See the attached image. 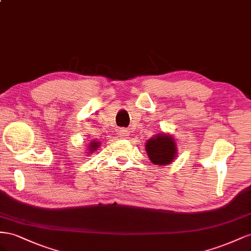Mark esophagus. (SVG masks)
Instances as JSON below:
<instances>
[{
    "instance_id": "esophagus-1",
    "label": "esophagus",
    "mask_w": 251,
    "mask_h": 251,
    "mask_svg": "<svg viewBox=\"0 0 251 251\" xmlns=\"http://www.w3.org/2000/svg\"><path fill=\"white\" fill-rule=\"evenodd\" d=\"M120 134H121L122 138H127L128 134H129V132H128L127 129H121L120 130Z\"/></svg>"
}]
</instances>
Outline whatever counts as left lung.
Here are the masks:
<instances>
[{"label":"left lung","instance_id":"1","mask_svg":"<svg viewBox=\"0 0 251 251\" xmlns=\"http://www.w3.org/2000/svg\"><path fill=\"white\" fill-rule=\"evenodd\" d=\"M145 149L149 160L155 165H167L176 156V143L173 135L167 133H159L149 139Z\"/></svg>","mask_w":251,"mask_h":251}]
</instances>
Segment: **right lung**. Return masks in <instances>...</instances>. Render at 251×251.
I'll return each mask as SVG.
<instances>
[{"label": "right lung", "mask_w": 251, "mask_h": 251, "mask_svg": "<svg viewBox=\"0 0 251 251\" xmlns=\"http://www.w3.org/2000/svg\"><path fill=\"white\" fill-rule=\"evenodd\" d=\"M100 144H101V143H100V142L91 141V142H90V144H89V146H88V153L96 151V149H98V148L100 147Z\"/></svg>", "instance_id": "1"}]
</instances>
